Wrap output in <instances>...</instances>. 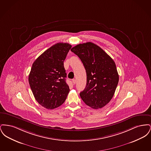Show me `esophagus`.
<instances>
[{
    "label": "esophagus",
    "instance_id": "1",
    "mask_svg": "<svg viewBox=\"0 0 151 151\" xmlns=\"http://www.w3.org/2000/svg\"><path fill=\"white\" fill-rule=\"evenodd\" d=\"M72 83L73 85H75L76 84V80L75 79H73L72 80Z\"/></svg>",
    "mask_w": 151,
    "mask_h": 151
}]
</instances>
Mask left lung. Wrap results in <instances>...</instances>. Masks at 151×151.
I'll list each match as a JSON object with an SVG mask.
<instances>
[{"label":"left lung","mask_w":151,"mask_h":151,"mask_svg":"<svg viewBox=\"0 0 151 151\" xmlns=\"http://www.w3.org/2000/svg\"><path fill=\"white\" fill-rule=\"evenodd\" d=\"M71 51L79 57L86 71V86L80 93L81 99L93 109L103 108L113 98L119 81L114 61L90 42L79 44Z\"/></svg>","instance_id":"1"}]
</instances>
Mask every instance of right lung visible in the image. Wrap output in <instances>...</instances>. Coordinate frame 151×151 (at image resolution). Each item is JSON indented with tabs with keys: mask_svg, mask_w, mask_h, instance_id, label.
<instances>
[{
	"mask_svg": "<svg viewBox=\"0 0 151 151\" xmlns=\"http://www.w3.org/2000/svg\"><path fill=\"white\" fill-rule=\"evenodd\" d=\"M71 47L69 43H56L32 65L29 85L36 101L44 108L54 109L60 106L70 92L63 62Z\"/></svg>",
	"mask_w": 151,
	"mask_h": 151,
	"instance_id": "obj_1",
	"label": "right lung"
}]
</instances>
